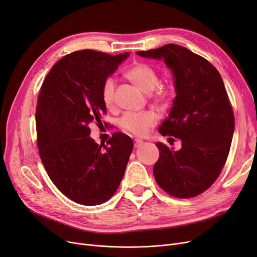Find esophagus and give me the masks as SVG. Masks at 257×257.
<instances>
[{
  "instance_id": "34e87169",
  "label": "esophagus",
  "mask_w": 257,
  "mask_h": 257,
  "mask_svg": "<svg viewBox=\"0 0 257 257\" xmlns=\"http://www.w3.org/2000/svg\"><path fill=\"white\" fill-rule=\"evenodd\" d=\"M143 141H141V140H136L135 141V147L136 148H140L141 146H142V145H143Z\"/></svg>"
}]
</instances>
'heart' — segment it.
I'll return each mask as SVG.
<instances>
[{
	"label": "heart",
	"instance_id": "1",
	"mask_svg": "<svg viewBox=\"0 0 257 257\" xmlns=\"http://www.w3.org/2000/svg\"><path fill=\"white\" fill-rule=\"evenodd\" d=\"M128 79L135 83L144 93H151L159 84V76L156 72L145 64L132 66L126 73ZM115 80L108 77L102 87V99L107 107L112 106L114 101ZM167 92L164 88H159L154 94L158 102H164ZM156 122V115L151 111L145 112H127L119 118V127L136 137H143Z\"/></svg>",
	"mask_w": 257,
	"mask_h": 257
}]
</instances>
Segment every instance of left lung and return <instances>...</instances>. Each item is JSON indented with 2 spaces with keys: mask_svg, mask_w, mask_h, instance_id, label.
<instances>
[{
  "mask_svg": "<svg viewBox=\"0 0 257 257\" xmlns=\"http://www.w3.org/2000/svg\"><path fill=\"white\" fill-rule=\"evenodd\" d=\"M164 61L171 70L175 98L159 127L162 136L180 139L177 151L156 143V183L172 196L189 198L206 191L225 166L234 133V115L219 72L206 59L175 44L138 51Z\"/></svg>",
  "mask_w": 257,
  "mask_h": 257,
  "instance_id": "left-lung-1",
  "label": "left lung"
}]
</instances>
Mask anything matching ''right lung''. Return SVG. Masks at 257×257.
I'll return each mask as SVG.
<instances>
[{
	"label": "right lung",
	"instance_id": "1",
	"mask_svg": "<svg viewBox=\"0 0 257 257\" xmlns=\"http://www.w3.org/2000/svg\"><path fill=\"white\" fill-rule=\"evenodd\" d=\"M128 57L75 51L55 63L43 82L36 110L40 156L52 183L75 203H105L124 176L131 138L115 132L107 146L98 145L89 124L106 113L103 84Z\"/></svg>",
	"mask_w": 257,
	"mask_h": 257
}]
</instances>
